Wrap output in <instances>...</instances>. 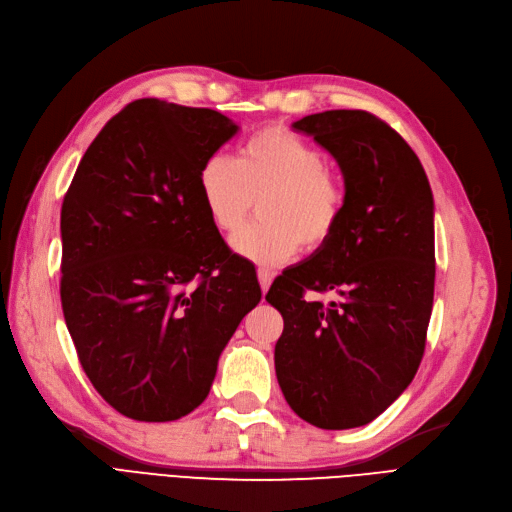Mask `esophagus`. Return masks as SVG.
Returning <instances> with one entry per match:
<instances>
[{"label":"esophagus","instance_id":"esophagus-1","mask_svg":"<svg viewBox=\"0 0 512 512\" xmlns=\"http://www.w3.org/2000/svg\"><path fill=\"white\" fill-rule=\"evenodd\" d=\"M256 275H258V282H260L262 293H267L269 286H271V282H273V273H271L269 269H265V267H258Z\"/></svg>","mask_w":512,"mask_h":512}]
</instances>
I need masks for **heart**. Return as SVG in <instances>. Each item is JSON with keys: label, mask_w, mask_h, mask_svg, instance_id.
Returning <instances> with one entry per match:
<instances>
[{"label": "heart", "mask_w": 512, "mask_h": 512, "mask_svg": "<svg viewBox=\"0 0 512 512\" xmlns=\"http://www.w3.org/2000/svg\"><path fill=\"white\" fill-rule=\"evenodd\" d=\"M198 189L206 215L222 232L237 230L254 200L265 196L258 206L262 219L230 241L239 256L262 265H280L301 245L306 250L325 245L347 200L321 150L284 127L254 133L241 144L237 159L211 155L198 172Z\"/></svg>", "instance_id": "heart-1"}]
</instances>
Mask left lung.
<instances>
[{"label": "left lung", "mask_w": 512, "mask_h": 512, "mask_svg": "<svg viewBox=\"0 0 512 512\" xmlns=\"http://www.w3.org/2000/svg\"><path fill=\"white\" fill-rule=\"evenodd\" d=\"M340 165L344 213L331 239L271 284L284 331L275 375L301 420L327 431L364 426L416 377L435 290L433 191L416 153L362 109L293 122ZM306 289H334L323 304Z\"/></svg>", "instance_id": "left-lung-1"}]
</instances>
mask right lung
Returning a JSON list of instances; mask_svg holds the SVG:
<instances>
[{
  "mask_svg": "<svg viewBox=\"0 0 512 512\" xmlns=\"http://www.w3.org/2000/svg\"><path fill=\"white\" fill-rule=\"evenodd\" d=\"M237 131L215 109L133 101L94 137L64 196V321L96 392L131 420L196 409L260 301L198 189L202 163Z\"/></svg>",
  "mask_w": 512,
  "mask_h": 512,
  "instance_id": "add662e5",
  "label": "right lung"
}]
</instances>
